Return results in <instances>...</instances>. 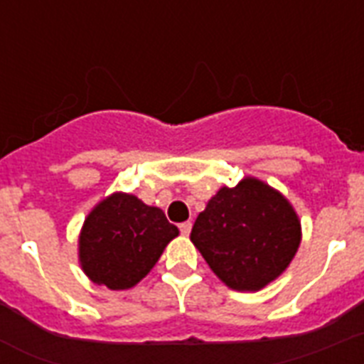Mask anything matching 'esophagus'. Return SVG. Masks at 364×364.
<instances>
[{
    "instance_id": "esophagus-1",
    "label": "esophagus",
    "mask_w": 364,
    "mask_h": 364,
    "mask_svg": "<svg viewBox=\"0 0 364 364\" xmlns=\"http://www.w3.org/2000/svg\"><path fill=\"white\" fill-rule=\"evenodd\" d=\"M191 228H193V223L191 221H185L179 225V230H181L183 236H188V234H191Z\"/></svg>"
}]
</instances>
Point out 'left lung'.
Listing matches in <instances>:
<instances>
[{
    "instance_id": "1",
    "label": "left lung",
    "mask_w": 364,
    "mask_h": 364,
    "mask_svg": "<svg viewBox=\"0 0 364 364\" xmlns=\"http://www.w3.org/2000/svg\"><path fill=\"white\" fill-rule=\"evenodd\" d=\"M191 240L219 279L259 291L293 260L300 223L287 200L259 179L223 187L196 217Z\"/></svg>"
}]
</instances>
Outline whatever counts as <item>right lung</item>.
Wrapping results in <instances>:
<instances>
[{
    "mask_svg": "<svg viewBox=\"0 0 364 364\" xmlns=\"http://www.w3.org/2000/svg\"><path fill=\"white\" fill-rule=\"evenodd\" d=\"M177 234L162 210L117 193L100 202L85 221L79 238L82 270L113 291L130 289L147 276Z\"/></svg>",
    "mask_w": 364,
    "mask_h": 364,
    "instance_id": "right-lung-1",
    "label": "right lung"
}]
</instances>
